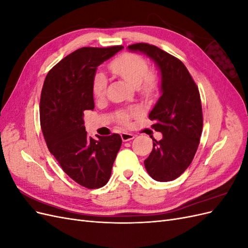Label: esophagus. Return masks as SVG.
I'll use <instances>...</instances> for the list:
<instances>
[{"instance_id": "obj_1", "label": "esophagus", "mask_w": 248, "mask_h": 248, "mask_svg": "<svg viewBox=\"0 0 248 248\" xmlns=\"http://www.w3.org/2000/svg\"><path fill=\"white\" fill-rule=\"evenodd\" d=\"M134 137H136V136H134V134H132V133H128V132H122L121 133V138H122L123 141H128V140L134 139Z\"/></svg>"}]
</instances>
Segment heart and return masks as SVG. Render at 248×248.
<instances>
[{
	"mask_svg": "<svg viewBox=\"0 0 248 248\" xmlns=\"http://www.w3.org/2000/svg\"><path fill=\"white\" fill-rule=\"evenodd\" d=\"M109 70L117 77L123 78L139 92L146 97H151L158 91L159 82L150 71L147 60L133 52H124L109 63ZM108 79L102 72H96L92 80V93L95 98L100 99L107 92ZM139 114L138 109L121 111L118 115V121L122 125H129L131 119Z\"/></svg>",
	"mask_w": 248,
	"mask_h": 248,
	"instance_id": "obj_1",
	"label": "heart"
}]
</instances>
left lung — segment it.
<instances>
[{
  "label": "left lung",
  "instance_id": "8db88e82",
  "mask_svg": "<svg viewBox=\"0 0 248 248\" xmlns=\"http://www.w3.org/2000/svg\"><path fill=\"white\" fill-rule=\"evenodd\" d=\"M128 48L154 60L161 72L162 95L149 119L163 138L152 139L153 150L144 163L156 181H172L190 166L200 144L202 111L199 88L185 65L169 52L148 43L131 44Z\"/></svg>",
  "mask_w": 248,
  "mask_h": 248
}]
</instances>
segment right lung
I'll return each mask as SVG.
<instances>
[{
    "instance_id": "right-lung-1",
    "label": "right lung",
    "mask_w": 248,
    "mask_h": 248,
    "mask_svg": "<svg viewBox=\"0 0 248 248\" xmlns=\"http://www.w3.org/2000/svg\"><path fill=\"white\" fill-rule=\"evenodd\" d=\"M122 46L81 47L48 71L40 97V124L49 152L73 181L89 189L100 188L110 177L122 145L118 133L88 136L84 114L94 109L92 80L97 67Z\"/></svg>"
}]
</instances>
